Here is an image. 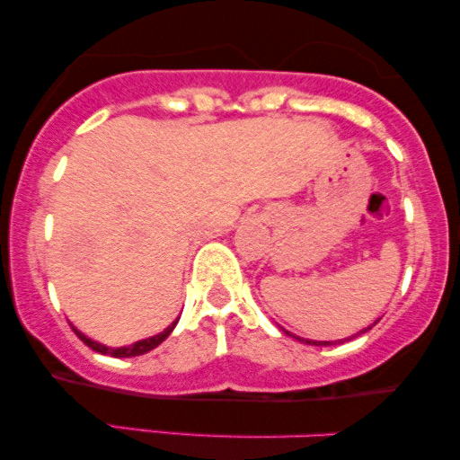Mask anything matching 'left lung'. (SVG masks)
<instances>
[{
  "label": "left lung",
  "instance_id": "1",
  "mask_svg": "<svg viewBox=\"0 0 460 460\" xmlns=\"http://www.w3.org/2000/svg\"><path fill=\"white\" fill-rule=\"evenodd\" d=\"M374 324H376V322H374ZM372 326H369V329H372ZM369 329H366V331H369ZM366 331H361V332H366ZM361 332H358V335H361ZM298 340H300V337H298ZM300 341H307L309 346H331V341H311V340H300Z\"/></svg>",
  "mask_w": 460,
  "mask_h": 460
}]
</instances>
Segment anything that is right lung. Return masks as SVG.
<instances>
[{
  "label": "right lung",
  "instance_id": "right-lung-1",
  "mask_svg": "<svg viewBox=\"0 0 460 460\" xmlns=\"http://www.w3.org/2000/svg\"><path fill=\"white\" fill-rule=\"evenodd\" d=\"M175 324H177V322H172V324L168 326V329H164V331L160 332V335L149 337V340L136 341V344L123 346V348H108V346H103V344H97V341H93L91 337L82 335V332H79L77 329H73V331H75V335L79 337V340H82L84 344H86L88 348H93L94 352H102V355H110V357L123 358V357H138V355H145V352H149V350H153V348H155V346H160L162 341L166 340L168 335H171V331L175 329Z\"/></svg>",
  "mask_w": 460,
  "mask_h": 460
}]
</instances>
